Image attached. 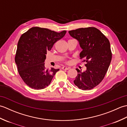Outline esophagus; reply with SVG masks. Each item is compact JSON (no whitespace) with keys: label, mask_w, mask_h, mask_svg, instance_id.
I'll return each mask as SVG.
<instances>
[{"label":"esophagus","mask_w":127,"mask_h":127,"mask_svg":"<svg viewBox=\"0 0 127 127\" xmlns=\"http://www.w3.org/2000/svg\"><path fill=\"white\" fill-rule=\"evenodd\" d=\"M70 68V67H66V66H63L62 68V69L63 70H69Z\"/></svg>","instance_id":"obj_1"}]
</instances>
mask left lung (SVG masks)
<instances>
[{"instance_id": "8db88e82", "label": "left lung", "mask_w": 127, "mask_h": 127, "mask_svg": "<svg viewBox=\"0 0 127 127\" xmlns=\"http://www.w3.org/2000/svg\"><path fill=\"white\" fill-rule=\"evenodd\" d=\"M70 36L77 40L82 51L80 59H84L85 71L76 69L78 72L74 84L82 90H90L104 79L112 59L108 39L95 27L81 28L69 31Z\"/></svg>"}]
</instances>
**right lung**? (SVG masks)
<instances>
[{"label":"right lung","instance_id":"right-lung-1","mask_svg":"<svg viewBox=\"0 0 127 127\" xmlns=\"http://www.w3.org/2000/svg\"><path fill=\"white\" fill-rule=\"evenodd\" d=\"M66 32L63 31L57 33L47 28L35 27L21 36L15 60L19 74L29 87L41 90L50 84L59 69L45 68L46 55L55 42L65 35Z\"/></svg>","mask_w":127,"mask_h":127}]
</instances>
